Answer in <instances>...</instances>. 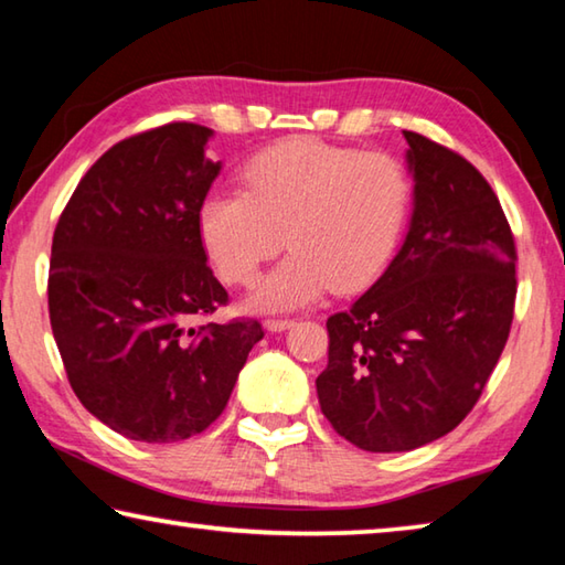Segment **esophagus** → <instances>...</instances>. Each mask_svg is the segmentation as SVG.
Returning <instances> with one entry per match:
<instances>
[{"label": "esophagus", "instance_id": "esophagus-1", "mask_svg": "<svg viewBox=\"0 0 565 565\" xmlns=\"http://www.w3.org/2000/svg\"><path fill=\"white\" fill-rule=\"evenodd\" d=\"M264 327H266V331H274V333H276V331L291 329L294 321H291V319H266Z\"/></svg>", "mask_w": 565, "mask_h": 565}]
</instances>
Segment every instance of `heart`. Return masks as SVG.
I'll return each mask as SVG.
<instances>
[{"mask_svg":"<svg viewBox=\"0 0 565 565\" xmlns=\"http://www.w3.org/2000/svg\"><path fill=\"white\" fill-rule=\"evenodd\" d=\"M244 191L199 204V238L226 284L248 286L262 266L291 254L256 284L248 306L291 311L331 286L356 291L386 269L408 222L414 184L386 151L289 139L244 167Z\"/></svg>","mask_w":565,"mask_h":565,"instance_id":"b5f03b06","label":"heart"}]
</instances>
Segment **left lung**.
<instances>
[{"label": "left lung", "instance_id": "left-lung-1", "mask_svg": "<svg viewBox=\"0 0 565 565\" xmlns=\"http://www.w3.org/2000/svg\"><path fill=\"white\" fill-rule=\"evenodd\" d=\"M414 212L371 289L333 313L317 379L333 431L371 454L414 451L461 424L509 341L515 244L471 161L404 131Z\"/></svg>", "mask_w": 565, "mask_h": 565}]
</instances>
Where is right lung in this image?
Returning a JSON list of instances; mask_svg holds the SVG:
<instances>
[{
    "label": "right lung",
    "instance_id": "add662e5",
    "mask_svg": "<svg viewBox=\"0 0 565 565\" xmlns=\"http://www.w3.org/2000/svg\"><path fill=\"white\" fill-rule=\"evenodd\" d=\"M212 129L174 121L97 159L52 238L50 321L76 398L111 431L174 444L222 416L259 321L202 323L228 301L199 204L222 171Z\"/></svg>",
    "mask_w": 565,
    "mask_h": 565
}]
</instances>
